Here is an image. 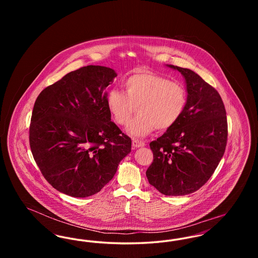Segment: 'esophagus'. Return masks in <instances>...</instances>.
Instances as JSON below:
<instances>
[{
  "label": "esophagus",
  "mask_w": 258,
  "mask_h": 258,
  "mask_svg": "<svg viewBox=\"0 0 258 258\" xmlns=\"http://www.w3.org/2000/svg\"><path fill=\"white\" fill-rule=\"evenodd\" d=\"M145 146V143L142 142V141H139L137 139H133V147L134 148H139L143 147Z\"/></svg>",
  "instance_id": "34e87169"
}]
</instances>
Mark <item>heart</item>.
I'll use <instances>...</instances> for the list:
<instances>
[{
    "instance_id": "1",
    "label": "heart",
    "mask_w": 258,
    "mask_h": 258,
    "mask_svg": "<svg viewBox=\"0 0 258 258\" xmlns=\"http://www.w3.org/2000/svg\"><path fill=\"white\" fill-rule=\"evenodd\" d=\"M123 85L124 93L111 90L106 104L111 117L119 125H126L137 107L139 115L126 130L133 136L144 137L155 128L168 130L184 114L187 93L178 81L142 71L125 78Z\"/></svg>"
}]
</instances>
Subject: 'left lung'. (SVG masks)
<instances>
[{"instance_id":"1","label":"left lung","mask_w":258,"mask_h":258,"mask_svg":"<svg viewBox=\"0 0 258 258\" xmlns=\"http://www.w3.org/2000/svg\"><path fill=\"white\" fill-rule=\"evenodd\" d=\"M184 76L187 102L180 120L150 143L154 160L146 171L160 194L179 197L206 184L227 142L226 111L220 94L195 72L168 64Z\"/></svg>"}]
</instances>
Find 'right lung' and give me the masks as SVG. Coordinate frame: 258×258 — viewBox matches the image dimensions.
<instances>
[{
  "label": "right lung",
  "mask_w": 258,
  "mask_h": 258,
  "mask_svg": "<svg viewBox=\"0 0 258 258\" xmlns=\"http://www.w3.org/2000/svg\"><path fill=\"white\" fill-rule=\"evenodd\" d=\"M114 70L87 66L38 95L29 140L33 157L54 188L74 197L96 195L109 183L132 139L111 121L105 89Z\"/></svg>",
  "instance_id": "obj_1"
}]
</instances>
